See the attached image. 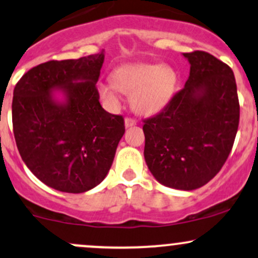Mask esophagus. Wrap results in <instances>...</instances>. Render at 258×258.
I'll return each instance as SVG.
<instances>
[{
  "mask_svg": "<svg viewBox=\"0 0 258 258\" xmlns=\"http://www.w3.org/2000/svg\"><path fill=\"white\" fill-rule=\"evenodd\" d=\"M136 123H137V120L134 117H130V116H127V117L124 118V126L126 127H132V126H135Z\"/></svg>",
  "mask_w": 258,
  "mask_h": 258,
  "instance_id": "1",
  "label": "esophagus"
}]
</instances>
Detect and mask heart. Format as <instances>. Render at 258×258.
<instances>
[{"label":"heart","mask_w":258,"mask_h":258,"mask_svg":"<svg viewBox=\"0 0 258 258\" xmlns=\"http://www.w3.org/2000/svg\"><path fill=\"white\" fill-rule=\"evenodd\" d=\"M112 83H103L99 90L110 105H117L118 90L131 93L135 110L142 114H154L170 100L177 84V75L169 66L152 63L124 64L111 73Z\"/></svg>","instance_id":"heart-1"}]
</instances>
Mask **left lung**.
I'll return each instance as SVG.
<instances>
[{"instance_id": "1", "label": "left lung", "mask_w": 258, "mask_h": 258, "mask_svg": "<svg viewBox=\"0 0 258 258\" xmlns=\"http://www.w3.org/2000/svg\"><path fill=\"white\" fill-rule=\"evenodd\" d=\"M183 56L191 64L185 87L143 120L144 159L164 186L191 191L209 182L228 159L240 104L228 64L206 51Z\"/></svg>"}]
</instances>
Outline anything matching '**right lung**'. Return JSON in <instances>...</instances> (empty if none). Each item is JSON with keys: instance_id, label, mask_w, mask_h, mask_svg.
<instances>
[{"instance_id": "obj_1", "label": "right lung", "mask_w": 258, "mask_h": 258, "mask_svg": "<svg viewBox=\"0 0 258 258\" xmlns=\"http://www.w3.org/2000/svg\"><path fill=\"white\" fill-rule=\"evenodd\" d=\"M104 53L51 60L24 73L14 87L13 134L19 154L45 185L67 194L95 187L109 172L124 134L121 115L105 111L97 82ZM61 87L67 103L50 90Z\"/></svg>"}]
</instances>
